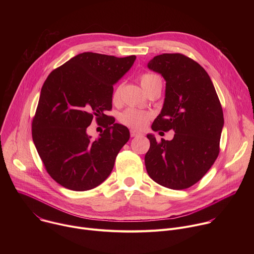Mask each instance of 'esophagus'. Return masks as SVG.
I'll return each mask as SVG.
<instances>
[{
    "label": "esophagus",
    "instance_id": "esophagus-1",
    "mask_svg": "<svg viewBox=\"0 0 254 254\" xmlns=\"http://www.w3.org/2000/svg\"><path fill=\"white\" fill-rule=\"evenodd\" d=\"M129 133H130V136H131V137H134V136H138V135H140V132H138V131H136V130H134V129H130Z\"/></svg>",
    "mask_w": 254,
    "mask_h": 254
}]
</instances>
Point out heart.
<instances>
[{"instance_id": "b5f03b06", "label": "heart", "mask_w": 254, "mask_h": 254, "mask_svg": "<svg viewBox=\"0 0 254 254\" xmlns=\"http://www.w3.org/2000/svg\"><path fill=\"white\" fill-rule=\"evenodd\" d=\"M139 80L142 88L146 90L147 93L151 92L156 88H162V79L157 74L143 73L140 76ZM122 88H123V85L121 84V85H118L114 90L113 101L115 103H118L121 100ZM151 118H152V115L148 112L138 111V110H135V108L129 107L121 115L120 121L122 124H124L128 127L140 129L148 125Z\"/></svg>"}]
</instances>
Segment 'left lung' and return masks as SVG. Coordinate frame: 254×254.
Returning a JSON list of instances; mask_svg holds the SVG:
<instances>
[{
	"label": "left lung",
	"instance_id": "left-lung-1",
	"mask_svg": "<svg viewBox=\"0 0 254 254\" xmlns=\"http://www.w3.org/2000/svg\"><path fill=\"white\" fill-rule=\"evenodd\" d=\"M166 80L163 110L152 125L155 131H175L172 140L158 141L144 156L149 176L174 190L187 189L205 176L220 152L223 111L205 69L181 53L155 56L148 64Z\"/></svg>",
	"mask_w": 254,
	"mask_h": 254
}]
</instances>
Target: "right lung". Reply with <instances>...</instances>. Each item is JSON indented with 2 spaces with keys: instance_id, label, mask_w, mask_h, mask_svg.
I'll use <instances>...</instances> for the list:
<instances>
[{
  "instance_id": "add662e5",
  "label": "right lung",
  "mask_w": 254,
  "mask_h": 254,
  "mask_svg": "<svg viewBox=\"0 0 254 254\" xmlns=\"http://www.w3.org/2000/svg\"><path fill=\"white\" fill-rule=\"evenodd\" d=\"M134 60V55L84 52L54 69L45 80L32 137L47 173L64 188L87 191L112 173L129 130L105 112L113 107V85ZM94 117L106 128L96 141L86 133Z\"/></svg>"
}]
</instances>
